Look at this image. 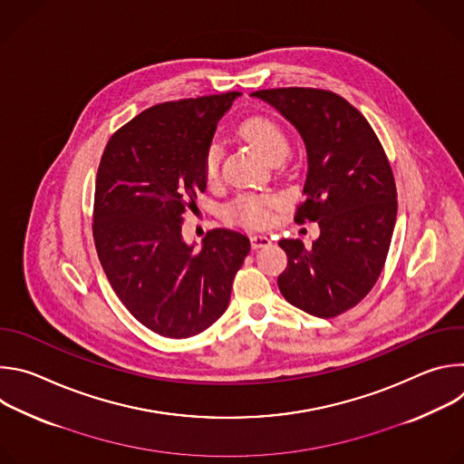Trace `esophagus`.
Returning <instances> with one entry per match:
<instances>
[{"instance_id":"obj_1","label":"esophagus","mask_w":464,"mask_h":464,"mask_svg":"<svg viewBox=\"0 0 464 464\" xmlns=\"http://www.w3.org/2000/svg\"><path fill=\"white\" fill-rule=\"evenodd\" d=\"M270 244H272V240H270L268 237H264V235H253V237H251V247H253V249L266 247V246H270Z\"/></svg>"}]
</instances>
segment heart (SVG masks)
<instances>
[{
    "mask_svg": "<svg viewBox=\"0 0 464 464\" xmlns=\"http://www.w3.org/2000/svg\"><path fill=\"white\" fill-rule=\"evenodd\" d=\"M242 136L262 154L272 161H283L290 152V140L286 131L277 124L274 119L255 115L244 121ZM220 147L211 145L206 152L204 160V172L208 181H217L220 174ZM277 206V198L270 194H240L235 198L229 215L247 226V227H262L266 226L272 218V209Z\"/></svg>",
    "mask_w": 464,
    "mask_h": 464,
    "instance_id": "1",
    "label": "heart"
}]
</instances>
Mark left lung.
Masks as SVG:
<instances>
[{"instance_id":"left-lung-1","label":"left lung","mask_w":464,"mask_h":464,"mask_svg":"<svg viewBox=\"0 0 464 464\" xmlns=\"http://www.w3.org/2000/svg\"><path fill=\"white\" fill-rule=\"evenodd\" d=\"M272 104L301 134L308 172L295 222H317L306 247L283 238L288 266L277 285L285 299L315 317L356 306L378 281L396 222V185L367 119L343 97L314 88L251 93Z\"/></svg>"}]
</instances>
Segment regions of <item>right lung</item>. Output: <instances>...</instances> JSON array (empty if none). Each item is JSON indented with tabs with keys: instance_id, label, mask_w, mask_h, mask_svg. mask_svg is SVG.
<instances>
[{
	"instance_id": "obj_1",
	"label": "right lung",
	"mask_w": 464,
	"mask_h": 464,
	"mask_svg": "<svg viewBox=\"0 0 464 464\" xmlns=\"http://www.w3.org/2000/svg\"><path fill=\"white\" fill-rule=\"evenodd\" d=\"M238 92L156 104L110 138L95 181L93 240L102 270L141 324L165 338L204 333L227 308L249 238L213 229L183 242V215L206 190V152Z\"/></svg>"
}]
</instances>
